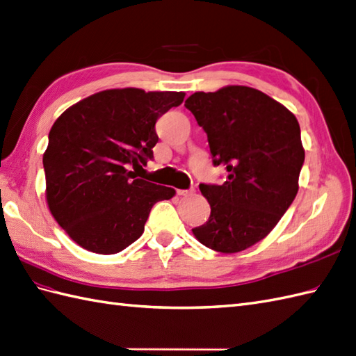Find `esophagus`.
Listing matches in <instances>:
<instances>
[{
	"instance_id": "esophagus-1",
	"label": "esophagus",
	"mask_w": 356,
	"mask_h": 356,
	"mask_svg": "<svg viewBox=\"0 0 356 356\" xmlns=\"http://www.w3.org/2000/svg\"><path fill=\"white\" fill-rule=\"evenodd\" d=\"M193 192H195L193 188H188V190L178 188V190H177V195H178V196H190V195H193Z\"/></svg>"
}]
</instances>
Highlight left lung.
Instances as JSON below:
<instances>
[{"label": "left lung", "instance_id": "obj_1", "mask_svg": "<svg viewBox=\"0 0 356 356\" xmlns=\"http://www.w3.org/2000/svg\"><path fill=\"white\" fill-rule=\"evenodd\" d=\"M184 106L207 133L213 164L228 172L222 186H199L211 214L192 231L207 248L240 252L263 240L298 195L305 160L299 122L282 104L246 86L196 92Z\"/></svg>", "mask_w": 356, "mask_h": 356}]
</instances>
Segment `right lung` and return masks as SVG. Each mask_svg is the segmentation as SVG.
Listing matches in <instances>:
<instances>
[{
	"mask_svg": "<svg viewBox=\"0 0 356 356\" xmlns=\"http://www.w3.org/2000/svg\"><path fill=\"white\" fill-rule=\"evenodd\" d=\"M184 92L110 89L62 113L43 154L51 214L76 245L95 254L124 250L142 236L155 202L175 190L137 178L154 159L155 122Z\"/></svg>",
	"mask_w": 356,
	"mask_h": 356,
	"instance_id": "add662e5",
	"label": "right lung"
}]
</instances>
